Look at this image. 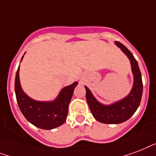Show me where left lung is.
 <instances>
[{"label": "left lung", "mask_w": 156, "mask_h": 156, "mask_svg": "<svg viewBox=\"0 0 156 156\" xmlns=\"http://www.w3.org/2000/svg\"><path fill=\"white\" fill-rule=\"evenodd\" d=\"M115 43L127 55L131 62L133 74V85L129 94L112 105H103L97 101L92 94L91 91L84 86L86 89L87 102L92 114L98 121L104 124H119L129 119L139 107L142 95V75L137 60L124 44L119 41Z\"/></svg>", "instance_id": "1"}]
</instances>
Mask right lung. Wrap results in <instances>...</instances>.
I'll return each mask as SVG.
<instances>
[{
    "mask_svg": "<svg viewBox=\"0 0 156 156\" xmlns=\"http://www.w3.org/2000/svg\"><path fill=\"white\" fill-rule=\"evenodd\" d=\"M23 56L22 57L23 59ZM78 82L65 87L53 102H40L29 98L23 91L19 81V67L17 70L14 90L17 102L24 117L31 124L42 129H53L67 119L68 105Z\"/></svg>",
    "mask_w": 156,
    "mask_h": 156,
    "instance_id": "right-lung-1",
    "label": "right lung"
}]
</instances>
